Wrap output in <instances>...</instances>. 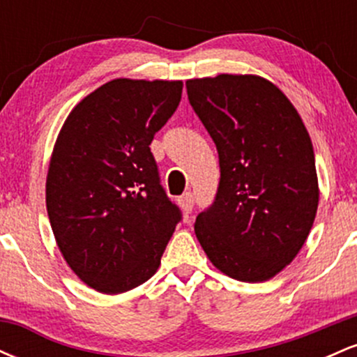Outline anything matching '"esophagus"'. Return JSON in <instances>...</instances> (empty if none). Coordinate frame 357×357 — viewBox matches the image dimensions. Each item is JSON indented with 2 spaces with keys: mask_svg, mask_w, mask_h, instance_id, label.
I'll return each instance as SVG.
<instances>
[{
  "mask_svg": "<svg viewBox=\"0 0 357 357\" xmlns=\"http://www.w3.org/2000/svg\"><path fill=\"white\" fill-rule=\"evenodd\" d=\"M179 206H181V210L186 213V215H190L191 210H192V195L191 192H184L181 198L178 199Z\"/></svg>",
  "mask_w": 357,
  "mask_h": 357,
  "instance_id": "34e87169",
  "label": "esophagus"
}]
</instances>
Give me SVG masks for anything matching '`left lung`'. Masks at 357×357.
I'll use <instances>...</instances> for the list:
<instances>
[{
    "instance_id": "left-lung-1",
    "label": "left lung",
    "mask_w": 357,
    "mask_h": 357,
    "mask_svg": "<svg viewBox=\"0 0 357 357\" xmlns=\"http://www.w3.org/2000/svg\"><path fill=\"white\" fill-rule=\"evenodd\" d=\"M188 99L220 158V186L195 233L240 282L270 280L304 247L319 206L314 147L297 109L260 75L186 80Z\"/></svg>"
}]
</instances>
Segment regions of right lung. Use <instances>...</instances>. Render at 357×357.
<instances>
[{"mask_svg":"<svg viewBox=\"0 0 357 357\" xmlns=\"http://www.w3.org/2000/svg\"><path fill=\"white\" fill-rule=\"evenodd\" d=\"M181 93V80L114 79L84 97L56 136L48 218L68 267L97 292L149 280L181 218L149 147Z\"/></svg>","mask_w":357,"mask_h":357,"instance_id":"1","label":"right lung"}]
</instances>
